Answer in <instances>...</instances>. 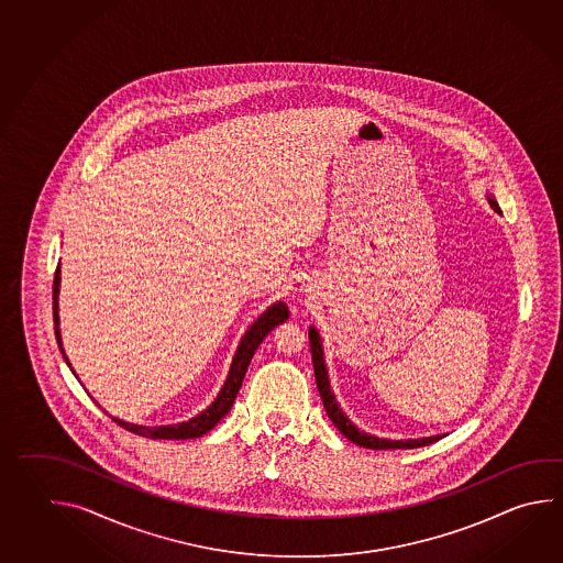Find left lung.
Returning <instances> with one entry per match:
<instances>
[{
    "label": "left lung",
    "mask_w": 563,
    "mask_h": 563,
    "mask_svg": "<svg viewBox=\"0 0 563 563\" xmlns=\"http://www.w3.org/2000/svg\"><path fill=\"white\" fill-rule=\"evenodd\" d=\"M489 205L494 208L495 212H499V207L495 202L494 196H487ZM310 353H312V367H314V379H317V387L321 393L322 405L327 409L329 419L333 421L334 427L343 433L349 441L356 443L358 448L367 449H417L424 448L435 443L443 435L421 437V439H405V441H390V439H379V437L368 435L365 431H358V427L349 421V417L341 411L339 402L334 399L333 390L329 385V373H327V365L322 358V344L321 336L317 333L314 327L309 329Z\"/></svg>",
    "instance_id": "obj_1"
}]
</instances>
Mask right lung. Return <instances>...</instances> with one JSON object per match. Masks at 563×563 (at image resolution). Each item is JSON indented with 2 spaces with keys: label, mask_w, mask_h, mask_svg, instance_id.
<instances>
[{
  "label": "right lung",
  "mask_w": 563,
  "mask_h": 563,
  "mask_svg": "<svg viewBox=\"0 0 563 563\" xmlns=\"http://www.w3.org/2000/svg\"><path fill=\"white\" fill-rule=\"evenodd\" d=\"M58 295H59V264L56 268V276H54V329H56V339H58L59 351L64 355V361L68 363V356L64 353V346H62V334H59V314H58ZM288 319V307L278 300L273 307L264 310L263 314L251 324V329L242 336L241 344L236 349V355L232 358V365H230L229 377L224 380L222 389H220L217 399L212 401V405H208L207 409L202 413L196 415L188 421L176 424H158V427H146V424H134L126 423L118 417H112V421L128 429L130 433H136V435L148 437V439H195V437H202L208 433L210 429H214L220 423L222 417H227V413L232 407V402L236 399L239 390H241L242 379L246 375V368L251 365V358H253L254 351L258 349V344L263 343L264 336L271 333L275 329L276 324L285 322ZM74 373V371H71Z\"/></svg>",
  "instance_id": "1"
}]
</instances>
